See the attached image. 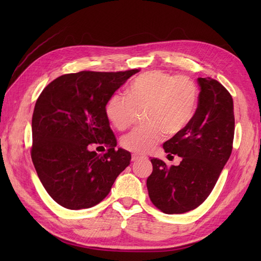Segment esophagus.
<instances>
[{
    "label": "esophagus",
    "mask_w": 261,
    "mask_h": 261,
    "mask_svg": "<svg viewBox=\"0 0 261 261\" xmlns=\"http://www.w3.org/2000/svg\"><path fill=\"white\" fill-rule=\"evenodd\" d=\"M140 159H144V156H140L138 154H133L132 155V161H138Z\"/></svg>",
    "instance_id": "1"
}]
</instances>
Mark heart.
<instances>
[{
  "label": "heart",
  "mask_w": 261,
  "mask_h": 261,
  "mask_svg": "<svg viewBox=\"0 0 261 261\" xmlns=\"http://www.w3.org/2000/svg\"><path fill=\"white\" fill-rule=\"evenodd\" d=\"M128 98L113 94L106 106L109 120L124 130L135 122L137 111L145 112L143 127L125 135L122 146L129 151L144 154L168 135H176L192 121L198 103V87L191 78L175 76L162 70L141 74L127 90Z\"/></svg>",
  "instance_id": "obj_1"
}]
</instances>
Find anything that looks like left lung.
I'll use <instances>...</instances> for the list:
<instances>
[{"instance_id": "left-lung-1", "label": "left lung", "mask_w": 261, "mask_h": 261, "mask_svg": "<svg viewBox=\"0 0 261 261\" xmlns=\"http://www.w3.org/2000/svg\"><path fill=\"white\" fill-rule=\"evenodd\" d=\"M197 81L200 92L192 121L163 144L168 155L181 158L180 163L168 168L162 160L153 158L152 173L147 178L150 200L168 215L185 213L200 206L232 152L235 125L232 96L210 77Z\"/></svg>"}]
</instances>
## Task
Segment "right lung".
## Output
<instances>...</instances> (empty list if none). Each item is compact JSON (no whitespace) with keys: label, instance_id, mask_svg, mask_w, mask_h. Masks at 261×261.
Here are the masks:
<instances>
[{"label":"right lung","instance_id":"add662e5","mask_svg":"<svg viewBox=\"0 0 261 261\" xmlns=\"http://www.w3.org/2000/svg\"><path fill=\"white\" fill-rule=\"evenodd\" d=\"M138 69L80 72L58 77L39 96L31 122L33 159L48 194L62 207L78 210L96 206L111 191L132 155L116 147L106 106ZM91 143L109 149L90 152Z\"/></svg>","mask_w":261,"mask_h":261}]
</instances>
